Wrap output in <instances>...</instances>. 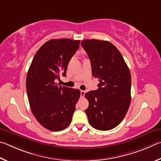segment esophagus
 I'll return each mask as SVG.
<instances>
[{
	"label": "esophagus",
	"instance_id": "esophagus-1",
	"mask_svg": "<svg viewBox=\"0 0 161 161\" xmlns=\"http://www.w3.org/2000/svg\"><path fill=\"white\" fill-rule=\"evenodd\" d=\"M85 94H86V91H80V97L83 98L85 96Z\"/></svg>",
	"mask_w": 161,
	"mask_h": 161
}]
</instances>
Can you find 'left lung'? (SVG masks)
Listing matches in <instances>:
<instances>
[{"instance_id": "1", "label": "left lung", "mask_w": 161, "mask_h": 161, "mask_svg": "<svg viewBox=\"0 0 161 161\" xmlns=\"http://www.w3.org/2000/svg\"><path fill=\"white\" fill-rule=\"evenodd\" d=\"M91 63L98 89L85 94L90 125L101 131L114 129L122 122L131 103V73L119 51L108 41L86 39L81 42Z\"/></svg>"}]
</instances>
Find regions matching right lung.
<instances>
[{
    "label": "right lung",
    "mask_w": 161,
    "mask_h": 161,
    "mask_svg": "<svg viewBox=\"0 0 161 161\" xmlns=\"http://www.w3.org/2000/svg\"><path fill=\"white\" fill-rule=\"evenodd\" d=\"M80 40L50 39L36 52L28 70L27 93L37 122L50 131L69 126L80 96L78 89L58 86L56 79L66 76L69 62L78 49Z\"/></svg>",
    "instance_id": "add662e5"
}]
</instances>
